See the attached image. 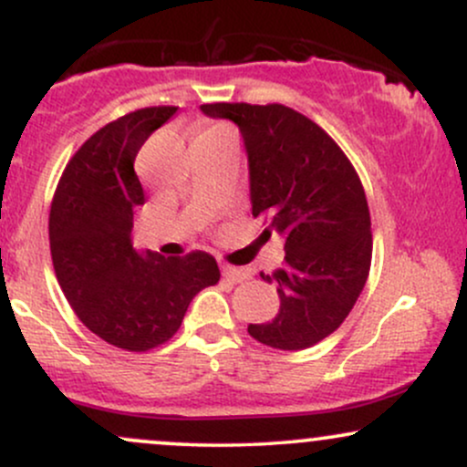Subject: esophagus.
<instances>
[{"label":"esophagus","mask_w":467,"mask_h":467,"mask_svg":"<svg viewBox=\"0 0 467 467\" xmlns=\"http://www.w3.org/2000/svg\"><path fill=\"white\" fill-rule=\"evenodd\" d=\"M223 276L228 278L230 283H244L250 278V272L244 270V267H233V265H222Z\"/></svg>","instance_id":"obj_1"}]
</instances>
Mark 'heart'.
Segmentation results:
<instances>
[{
  "instance_id": "heart-1",
  "label": "heart",
  "mask_w": 467,
  "mask_h": 467,
  "mask_svg": "<svg viewBox=\"0 0 467 467\" xmlns=\"http://www.w3.org/2000/svg\"><path fill=\"white\" fill-rule=\"evenodd\" d=\"M203 133H233V131H230L226 125H213L211 130H208V131H203Z\"/></svg>"
}]
</instances>
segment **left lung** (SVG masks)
<instances>
[{"instance_id":"obj_1","label":"left lung","mask_w":467,"mask_h":467,"mask_svg":"<svg viewBox=\"0 0 467 467\" xmlns=\"http://www.w3.org/2000/svg\"><path fill=\"white\" fill-rule=\"evenodd\" d=\"M244 136L252 215H267L264 234L285 239V261L272 275L281 309L248 325L267 347L298 351L334 334L360 296L371 270V215L349 158L307 116L285 105L211 103Z\"/></svg>"}]
</instances>
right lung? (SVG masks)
<instances>
[{
	"label": "right lung",
	"instance_id": "add662e5",
	"mask_svg": "<svg viewBox=\"0 0 467 467\" xmlns=\"http://www.w3.org/2000/svg\"><path fill=\"white\" fill-rule=\"evenodd\" d=\"M178 107H144L94 133L69 160L50 208L58 285L80 323L127 351L173 337L197 292L219 281L208 252L162 256L131 244L144 191L133 160Z\"/></svg>",
	"mask_w": 467,
	"mask_h": 467
}]
</instances>
